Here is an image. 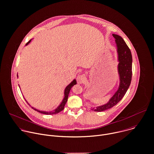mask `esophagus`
<instances>
[{
  "mask_svg": "<svg viewBox=\"0 0 154 154\" xmlns=\"http://www.w3.org/2000/svg\"><path fill=\"white\" fill-rule=\"evenodd\" d=\"M84 80H85V77L84 75H78V76L76 78V81H77L78 84H82L84 81Z\"/></svg>",
  "mask_w": 154,
  "mask_h": 154,
  "instance_id": "1",
  "label": "esophagus"
}]
</instances>
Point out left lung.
Wrapping results in <instances>:
<instances>
[{"label":"left lung","instance_id":"obj_1","mask_svg":"<svg viewBox=\"0 0 154 154\" xmlns=\"http://www.w3.org/2000/svg\"><path fill=\"white\" fill-rule=\"evenodd\" d=\"M115 39L118 52V71L119 76V85L118 90L106 104L97 106L91 110L102 112L115 106L124 96L131 84L132 77V55L130 50L119 35L112 34Z\"/></svg>","mask_w":154,"mask_h":154}]
</instances>
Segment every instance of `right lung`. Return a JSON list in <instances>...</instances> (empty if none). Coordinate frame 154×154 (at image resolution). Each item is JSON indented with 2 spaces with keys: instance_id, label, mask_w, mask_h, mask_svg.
<instances>
[{
  "instance_id": "right-lung-1",
  "label": "right lung",
  "mask_w": 154,
  "mask_h": 154,
  "mask_svg": "<svg viewBox=\"0 0 154 154\" xmlns=\"http://www.w3.org/2000/svg\"><path fill=\"white\" fill-rule=\"evenodd\" d=\"M30 41H31V40H30V41L26 44V45H27L30 42ZM76 79H74L71 83H70V84L66 87V88H65V90H64V98H63L62 102L60 103V104L55 109H54L53 111H51V112L42 111V110H38V109H35V108H34V107H32L34 110H36L37 112H40V113H41L46 114V115H53V114H56V113H59L60 112H61V110H63L64 109V106H65L66 103L67 101V99H68V96H69V92H70V89H71V88H72L73 85H76ZM19 87H20V85H19ZM25 100L26 101V100ZM26 102L28 103V102H27V101H26ZM28 104H29V103H28ZM29 105H30V104H29Z\"/></svg>"
}]
</instances>
